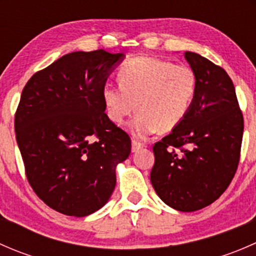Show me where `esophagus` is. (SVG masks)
Wrapping results in <instances>:
<instances>
[{"label":"esophagus","mask_w":256,"mask_h":256,"mask_svg":"<svg viewBox=\"0 0 256 256\" xmlns=\"http://www.w3.org/2000/svg\"><path fill=\"white\" fill-rule=\"evenodd\" d=\"M142 147H144L142 142H140V141L136 140V138H132V152L138 151V150L142 148Z\"/></svg>","instance_id":"obj_1"}]
</instances>
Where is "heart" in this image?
Listing matches in <instances>:
<instances>
[{"label":"heart","instance_id":"b5f03b06","mask_svg":"<svg viewBox=\"0 0 256 256\" xmlns=\"http://www.w3.org/2000/svg\"><path fill=\"white\" fill-rule=\"evenodd\" d=\"M118 79L120 85L102 86L105 110L112 122L121 124L136 108L138 112L131 128L140 138L157 130H174L187 118L197 94V76L192 68L154 56L128 60Z\"/></svg>","mask_w":256,"mask_h":256}]
</instances>
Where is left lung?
Returning <instances> with one entry per match:
<instances>
[{
  "label": "left lung",
  "mask_w": 256,
  "mask_h": 256,
  "mask_svg": "<svg viewBox=\"0 0 256 256\" xmlns=\"http://www.w3.org/2000/svg\"><path fill=\"white\" fill-rule=\"evenodd\" d=\"M197 76V94L187 118L154 144L151 183L170 207L194 212L212 204L238 168L244 118L226 72L186 52Z\"/></svg>",
  "instance_id": "1"
}]
</instances>
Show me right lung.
Listing matches in <instances>:
<instances>
[{"label":"right lung","instance_id":"right-lung-1","mask_svg":"<svg viewBox=\"0 0 256 256\" xmlns=\"http://www.w3.org/2000/svg\"><path fill=\"white\" fill-rule=\"evenodd\" d=\"M122 53L73 52L37 72L14 115L26 176L54 210L85 216L109 200L115 168L131 152L128 134L105 114L102 89Z\"/></svg>","mask_w":256,"mask_h":256}]
</instances>
